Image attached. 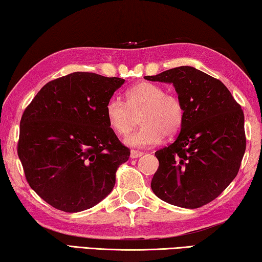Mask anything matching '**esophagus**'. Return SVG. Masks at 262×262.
I'll return each instance as SVG.
<instances>
[{"instance_id": "1", "label": "esophagus", "mask_w": 262, "mask_h": 262, "mask_svg": "<svg viewBox=\"0 0 262 262\" xmlns=\"http://www.w3.org/2000/svg\"><path fill=\"white\" fill-rule=\"evenodd\" d=\"M143 152L141 151H137V149H132L131 151V153H130V157H131V159H136V158H139V157H141L143 156Z\"/></svg>"}]
</instances>
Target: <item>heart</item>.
<instances>
[{"mask_svg":"<svg viewBox=\"0 0 262 262\" xmlns=\"http://www.w3.org/2000/svg\"><path fill=\"white\" fill-rule=\"evenodd\" d=\"M125 102L111 97L105 105L109 125L116 134L125 136L132 131L140 116L143 126L127 136L126 145L149 147L159 144L164 136L178 134L184 121V106L177 95L167 94L159 84L143 81L128 89Z\"/></svg>","mask_w":262,"mask_h":262,"instance_id":"b5f03b06","label":"heart"}]
</instances>
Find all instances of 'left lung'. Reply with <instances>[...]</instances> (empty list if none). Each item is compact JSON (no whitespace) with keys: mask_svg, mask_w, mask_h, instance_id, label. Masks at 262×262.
I'll return each mask as SVG.
<instances>
[{"mask_svg":"<svg viewBox=\"0 0 262 262\" xmlns=\"http://www.w3.org/2000/svg\"><path fill=\"white\" fill-rule=\"evenodd\" d=\"M145 79L173 83L184 106L177 139L156 152L159 168L152 190L169 204L203 207L238 174L246 149L242 106L222 81L194 67H175Z\"/></svg>","mask_w":262,"mask_h":262,"instance_id":"8db88e82","label":"left lung"}]
</instances>
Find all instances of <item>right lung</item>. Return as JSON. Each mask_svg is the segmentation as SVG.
<instances>
[{"label": "right lung", "instance_id": "1", "mask_svg": "<svg viewBox=\"0 0 262 262\" xmlns=\"http://www.w3.org/2000/svg\"><path fill=\"white\" fill-rule=\"evenodd\" d=\"M125 82L88 72L50 81L24 110L17 146L30 187L65 212L100 203L128 160L110 127L105 105Z\"/></svg>", "mask_w": 262, "mask_h": 262}]
</instances>
